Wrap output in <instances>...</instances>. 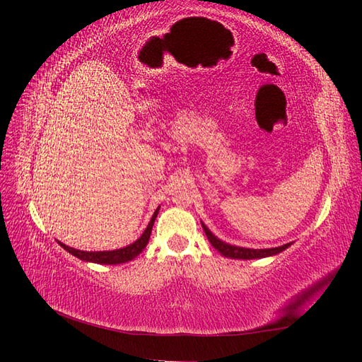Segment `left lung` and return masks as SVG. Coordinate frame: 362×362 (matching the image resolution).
I'll list each match as a JSON object with an SVG mask.
<instances>
[{
	"label": "left lung",
	"mask_w": 362,
	"mask_h": 362,
	"mask_svg": "<svg viewBox=\"0 0 362 362\" xmlns=\"http://www.w3.org/2000/svg\"><path fill=\"white\" fill-rule=\"evenodd\" d=\"M204 232L209 238V241L211 243V245L218 252H221V255L228 257V258H236V259H252V258H264V257H271V255H276V253L283 252L284 249L289 247V244L280 245V247H274V249H245V247H236V245H230L219 241L216 236H214L209 228H206L204 224Z\"/></svg>",
	"instance_id": "obj_1"
}]
</instances>
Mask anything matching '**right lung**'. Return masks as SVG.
Segmentation results:
<instances>
[{
    "label": "right lung",
    "mask_w": 362,
    "mask_h": 362,
    "mask_svg": "<svg viewBox=\"0 0 362 362\" xmlns=\"http://www.w3.org/2000/svg\"><path fill=\"white\" fill-rule=\"evenodd\" d=\"M157 213H158V210L153 213L149 226H148V228L144 230V233L141 235L140 240H136L134 244L127 245V247H122V249H118V250H107V252H83V250L68 247V245H65L62 243H59V244L62 245V247L66 252H70L71 255L78 257L83 261H90V263H98V264H121V263H126V261H130V259H134L135 257L140 255L143 249L146 247V244L149 243L152 226H153V221H156V218H157Z\"/></svg>",
    "instance_id": "obj_1"
}]
</instances>
